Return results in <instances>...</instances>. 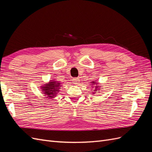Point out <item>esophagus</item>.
<instances>
[{"instance_id": "obj_1", "label": "esophagus", "mask_w": 152, "mask_h": 152, "mask_svg": "<svg viewBox=\"0 0 152 152\" xmlns=\"http://www.w3.org/2000/svg\"><path fill=\"white\" fill-rule=\"evenodd\" d=\"M72 82L74 84H78L79 83V78H73V79H72Z\"/></svg>"}]
</instances>
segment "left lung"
I'll return each mask as SVG.
<instances>
[{
	"label": "left lung",
	"mask_w": 152,
	"mask_h": 152,
	"mask_svg": "<svg viewBox=\"0 0 152 152\" xmlns=\"http://www.w3.org/2000/svg\"><path fill=\"white\" fill-rule=\"evenodd\" d=\"M93 83H94V82H93Z\"/></svg>",
	"instance_id": "obj_1"
}]
</instances>
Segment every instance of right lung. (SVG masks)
<instances>
[{
    "label": "right lung",
    "mask_w": 152,
    "mask_h": 152,
    "mask_svg": "<svg viewBox=\"0 0 152 152\" xmlns=\"http://www.w3.org/2000/svg\"><path fill=\"white\" fill-rule=\"evenodd\" d=\"M60 83L59 82H50L46 86H43L42 90L45 95L48 96V97L53 98L56 95L57 91H58V87L60 86Z\"/></svg>",
    "instance_id": "1"
}]
</instances>
